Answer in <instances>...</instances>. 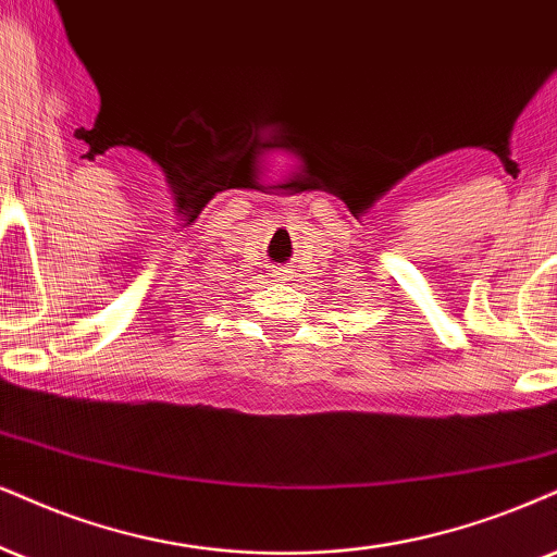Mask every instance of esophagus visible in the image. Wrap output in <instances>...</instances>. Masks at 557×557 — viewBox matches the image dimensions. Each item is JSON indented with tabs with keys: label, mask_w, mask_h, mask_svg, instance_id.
I'll return each mask as SVG.
<instances>
[{
	"label": "esophagus",
	"mask_w": 557,
	"mask_h": 557,
	"mask_svg": "<svg viewBox=\"0 0 557 557\" xmlns=\"http://www.w3.org/2000/svg\"><path fill=\"white\" fill-rule=\"evenodd\" d=\"M273 276L278 281H289L292 276V265H281V268H273Z\"/></svg>",
	"instance_id": "obj_1"
}]
</instances>
